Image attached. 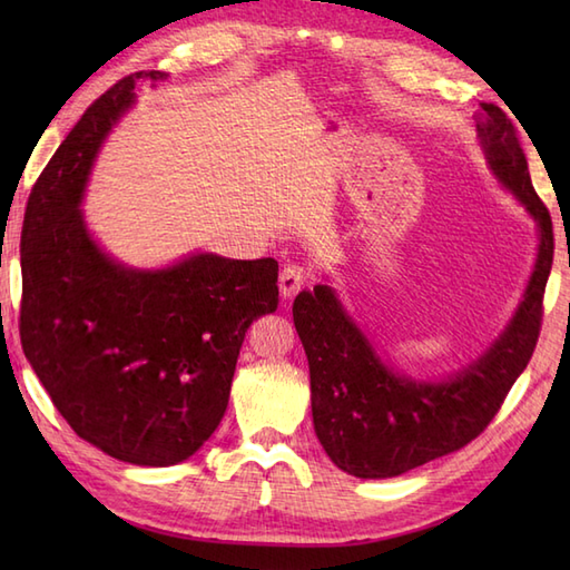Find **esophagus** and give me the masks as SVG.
I'll return each mask as SVG.
<instances>
[{
    "label": "esophagus",
    "mask_w": 570,
    "mask_h": 570,
    "mask_svg": "<svg viewBox=\"0 0 570 570\" xmlns=\"http://www.w3.org/2000/svg\"><path fill=\"white\" fill-rule=\"evenodd\" d=\"M311 278V272L306 269V266L301 264H286L282 274H278V288H282V296L284 298H292L296 296L301 288H304V284Z\"/></svg>",
    "instance_id": "34e87169"
}]
</instances>
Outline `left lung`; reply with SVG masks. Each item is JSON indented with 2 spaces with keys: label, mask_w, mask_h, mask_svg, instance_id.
Segmentation results:
<instances>
[{
  "label": "left lung",
  "mask_w": 570,
  "mask_h": 570,
  "mask_svg": "<svg viewBox=\"0 0 570 570\" xmlns=\"http://www.w3.org/2000/svg\"><path fill=\"white\" fill-rule=\"evenodd\" d=\"M488 164L539 223V254L522 304L482 357L443 382L392 372L343 311L331 286L294 301V325L311 370L313 429L333 463L355 478H396L468 445L488 429L539 341L553 227L531 186L512 119L482 102L478 119Z\"/></svg>",
  "instance_id": "left-lung-1"
}]
</instances>
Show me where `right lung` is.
I'll use <instances>...</instances> for the list:
<instances>
[{"label":"right lung","instance_id":"add662e5","mask_svg":"<svg viewBox=\"0 0 570 570\" xmlns=\"http://www.w3.org/2000/svg\"><path fill=\"white\" fill-rule=\"evenodd\" d=\"M141 78L164 72H131L102 92L31 188L19 335L80 439L125 463L166 468L196 453L225 416L245 333L278 306V264L193 254L139 272L95 245L78 210L85 184Z\"/></svg>","mask_w":570,"mask_h":570}]
</instances>
